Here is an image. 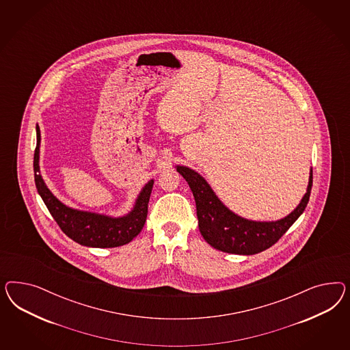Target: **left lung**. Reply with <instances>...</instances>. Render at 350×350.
Here are the masks:
<instances>
[{"label": "left lung", "instance_id": "obj_1", "mask_svg": "<svg viewBox=\"0 0 350 350\" xmlns=\"http://www.w3.org/2000/svg\"><path fill=\"white\" fill-rule=\"evenodd\" d=\"M36 131L37 146L33 160L36 187L62 231L75 243L90 247H117L131 243L141 232L146 222L148 200L154 180H148L142 187L132 209L124 215L111 217L70 208L60 202L43 180L40 170L41 131L38 124Z\"/></svg>", "mask_w": 350, "mask_h": 350}]
</instances>
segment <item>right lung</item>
Instances as JSON below:
<instances>
[{"label":"right lung","mask_w":350,"mask_h":350,"mask_svg":"<svg viewBox=\"0 0 350 350\" xmlns=\"http://www.w3.org/2000/svg\"><path fill=\"white\" fill-rule=\"evenodd\" d=\"M176 170L187 180L193 193L204 240L214 249L230 254H258L275 245L304 212L313 183L310 168L307 192L297 208L278 221L260 222L246 219L230 211L198 172L185 165H176Z\"/></svg>","instance_id":"right-lung-1"}]
</instances>
